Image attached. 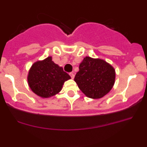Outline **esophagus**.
Listing matches in <instances>:
<instances>
[{"label":"esophagus","mask_w":147,"mask_h":147,"mask_svg":"<svg viewBox=\"0 0 147 147\" xmlns=\"http://www.w3.org/2000/svg\"><path fill=\"white\" fill-rule=\"evenodd\" d=\"M70 76L71 77V78L73 79L74 78H75V74H74V72H70Z\"/></svg>","instance_id":"obj_1"}]
</instances>
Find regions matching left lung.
Here are the masks:
<instances>
[{"label":"left lung","instance_id":"8db88e82","mask_svg":"<svg viewBox=\"0 0 147 147\" xmlns=\"http://www.w3.org/2000/svg\"><path fill=\"white\" fill-rule=\"evenodd\" d=\"M79 68L75 81L88 98H102L114 86L116 72L112 65L105 60L87 56L79 64Z\"/></svg>","mask_w":147,"mask_h":147}]
</instances>
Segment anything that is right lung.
I'll return each instance as SVG.
<instances>
[{
    "mask_svg": "<svg viewBox=\"0 0 147 147\" xmlns=\"http://www.w3.org/2000/svg\"><path fill=\"white\" fill-rule=\"evenodd\" d=\"M70 79L62 67L52 61V57L35 62L27 76L31 90L42 98H49L59 93L65 81Z\"/></svg>",
    "mask_w": 147,
    "mask_h": 147,
    "instance_id": "obj_1",
    "label": "right lung"
}]
</instances>
